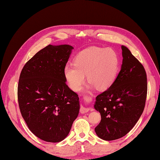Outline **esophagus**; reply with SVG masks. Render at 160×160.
<instances>
[{
  "instance_id": "34e87169",
  "label": "esophagus",
  "mask_w": 160,
  "mask_h": 160,
  "mask_svg": "<svg viewBox=\"0 0 160 160\" xmlns=\"http://www.w3.org/2000/svg\"><path fill=\"white\" fill-rule=\"evenodd\" d=\"M89 110V108H86V107H82L80 108V113H82V114H84V113L88 112Z\"/></svg>"
}]
</instances>
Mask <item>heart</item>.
Masks as SVG:
<instances>
[{
  "label": "heart",
  "instance_id": "obj_1",
  "mask_svg": "<svg viewBox=\"0 0 160 160\" xmlns=\"http://www.w3.org/2000/svg\"><path fill=\"white\" fill-rule=\"evenodd\" d=\"M118 68V58L112 49L92 46L76 55L74 65H67L64 75L69 86L78 92L87 79L92 87L99 90L108 88L114 82Z\"/></svg>",
  "mask_w": 160,
  "mask_h": 160
}]
</instances>
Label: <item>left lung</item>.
<instances>
[{"label":"left lung","instance_id":"1","mask_svg":"<svg viewBox=\"0 0 160 160\" xmlns=\"http://www.w3.org/2000/svg\"><path fill=\"white\" fill-rule=\"evenodd\" d=\"M122 65L113 84L96 97L94 108L101 116L95 131L113 141L126 135L140 118L147 95V73L126 46H122Z\"/></svg>","mask_w":160,"mask_h":160}]
</instances>
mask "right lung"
Returning <instances> with one entry per match:
<instances>
[{"instance_id":"right-lung-1","label":"right lung","mask_w":160,"mask_h":160,"mask_svg":"<svg viewBox=\"0 0 160 160\" xmlns=\"http://www.w3.org/2000/svg\"><path fill=\"white\" fill-rule=\"evenodd\" d=\"M74 48L48 45L27 62L18 87V103L32 133L46 142L67 137L80 110L79 97L66 84L64 68Z\"/></svg>"}]
</instances>
